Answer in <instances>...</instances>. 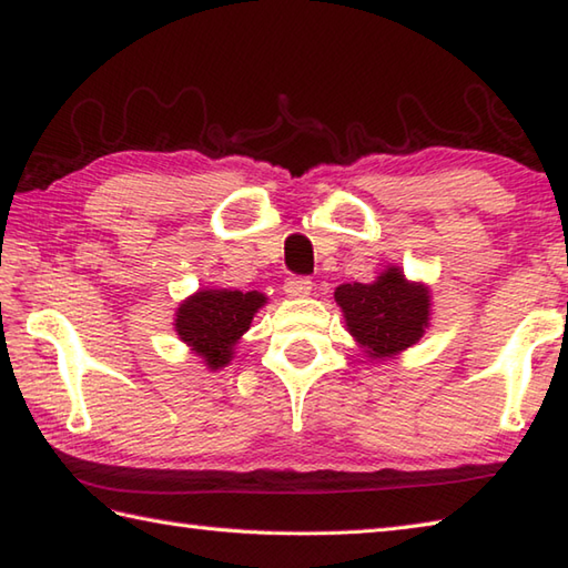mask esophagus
<instances>
[{
  "instance_id": "obj_1",
  "label": "esophagus",
  "mask_w": 568,
  "mask_h": 568,
  "mask_svg": "<svg viewBox=\"0 0 568 568\" xmlns=\"http://www.w3.org/2000/svg\"><path fill=\"white\" fill-rule=\"evenodd\" d=\"M285 295L287 297H307V295H312V281H310V277H303V275L287 277Z\"/></svg>"
}]
</instances>
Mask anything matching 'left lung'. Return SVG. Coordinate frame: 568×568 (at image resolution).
I'll use <instances>...</instances> for the list:
<instances>
[{
  "instance_id": "1",
  "label": "left lung",
  "mask_w": 568,
  "mask_h": 568,
  "mask_svg": "<svg viewBox=\"0 0 568 568\" xmlns=\"http://www.w3.org/2000/svg\"><path fill=\"white\" fill-rule=\"evenodd\" d=\"M346 332L371 364L390 361L417 344L432 322L429 285L407 281L400 265H385L373 283H344L334 291Z\"/></svg>"
}]
</instances>
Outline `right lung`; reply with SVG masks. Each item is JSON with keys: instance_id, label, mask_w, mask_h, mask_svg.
Masks as SVG:
<instances>
[{"instance_id": "right-lung-1", "label": "right lung", "mask_w": 568, "mask_h": 568, "mask_svg": "<svg viewBox=\"0 0 568 568\" xmlns=\"http://www.w3.org/2000/svg\"><path fill=\"white\" fill-rule=\"evenodd\" d=\"M268 303L258 291L241 293L232 287H200L175 310L173 327L210 371L232 364L234 348L251 327L256 312Z\"/></svg>"}]
</instances>
